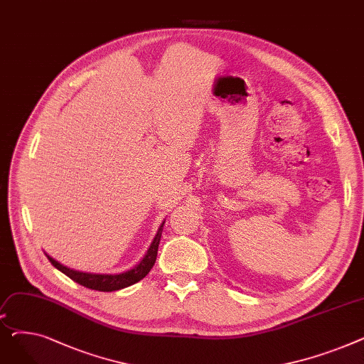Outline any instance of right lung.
<instances>
[{
	"label": "right lung",
	"instance_id": "add662e5",
	"mask_svg": "<svg viewBox=\"0 0 364 364\" xmlns=\"http://www.w3.org/2000/svg\"><path fill=\"white\" fill-rule=\"evenodd\" d=\"M164 224H165V221L159 227V230H158L155 239H153V242L150 243V247L147 250V254L143 257V259L136 267H132L131 270L124 272V273H92V272H84V270H75V269H69V267L60 264L59 261H55L50 255H47V254L46 255L57 270H60L63 274L70 277L73 282L85 286V288H88V289L100 291V292L119 291V289L127 288V286H131L134 283L140 282L143 277H146L149 274L151 267L155 265Z\"/></svg>",
	"mask_w": 364,
	"mask_h": 364
}]
</instances>
